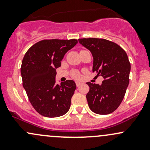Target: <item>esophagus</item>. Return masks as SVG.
Listing matches in <instances>:
<instances>
[{"mask_svg": "<svg viewBox=\"0 0 150 150\" xmlns=\"http://www.w3.org/2000/svg\"><path fill=\"white\" fill-rule=\"evenodd\" d=\"M75 83H76L77 87H78V86H80L81 85V83L79 82V81H76V82H75Z\"/></svg>", "mask_w": 150, "mask_h": 150, "instance_id": "34e87169", "label": "esophagus"}]
</instances>
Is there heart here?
Masks as SVG:
<instances>
[{
  "instance_id": "obj_1",
  "label": "heart",
  "mask_w": 150,
  "mask_h": 150,
  "mask_svg": "<svg viewBox=\"0 0 150 150\" xmlns=\"http://www.w3.org/2000/svg\"><path fill=\"white\" fill-rule=\"evenodd\" d=\"M72 75L75 78H79L81 77V74H80V72L78 71H74Z\"/></svg>"
}]
</instances>
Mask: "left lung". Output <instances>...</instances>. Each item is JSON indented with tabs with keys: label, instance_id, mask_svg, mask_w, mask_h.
Masks as SVG:
<instances>
[{
	"label": "left lung",
	"instance_id": "left-lung-1",
	"mask_svg": "<svg viewBox=\"0 0 150 150\" xmlns=\"http://www.w3.org/2000/svg\"><path fill=\"white\" fill-rule=\"evenodd\" d=\"M78 41L93 56V72L104 78L101 85L87 83L89 108L96 114H110L120 106L129 83L128 56L120 46L106 39L81 38Z\"/></svg>",
	"mask_w": 150,
	"mask_h": 150
}]
</instances>
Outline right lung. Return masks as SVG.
Returning <instances> with one entry per match:
<instances>
[{
	"label": "right lung",
	"mask_w": 150,
	"mask_h": 150,
	"mask_svg": "<svg viewBox=\"0 0 150 150\" xmlns=\"http://www.w3.org/2000/svg\"><path fill=\"white\" fill-rule=\"evenodd\" d=\"M77 43L75 39L43 40L30 47L24 57L23 87L35 110L44 117H60L69 111L76 84L72 80L56 84V69Z\"/></svg>",
	"instance_id": "add662e5"
}]
</instances>
